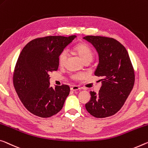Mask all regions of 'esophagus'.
<instances>
[{
    "label": "esophagus",
    "mask_w": 148,
    "mask_h": 148,
    "mask_svg": "<svg viewBox=\"0 0 148 148\" xmlns=\"http://www.w3.org/2000/svg\"><path fill=\"white\" fill-rule=\"evenodd\" d=\"M70 90L71 91H78L79 90H80V88H79L78 86H73L71 87V88H70Z\"/></svg>",
    "instance_id": "esophagus-1"
}]
</instances>
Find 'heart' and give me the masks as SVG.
Instances as JSON below:
<instances>
[{"mask_svg": "<svg viewBox=\"0 0 148 148\" xmlns=\"http://www.w3.org/2000/svg\"><path fill=\"white\" fill-rule=\"evenodd\" d=\"M75 51L76 53L78 54L79 58H81L82 60L84 62H90L92 60L93 58V53L91 51L90 47L88 45L85 43H79L75 47ZM67 51H63L62 52L60 53L58 57V62L60 65H63L64 64V62L66 60L67 58ZM82 75L80 74H74L72 76V78L74 79H79L82 78Z\"/></svg>", "mask_w": 148, "mask_h": 148, "instance_id": "heart-1", "label": "heart"}]
</instances>
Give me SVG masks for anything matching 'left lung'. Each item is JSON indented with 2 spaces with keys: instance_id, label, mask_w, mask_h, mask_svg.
<instances>
[{
  "instance_id": "8db88e82",
  "label": "left lung",
  "mask_w": 148,
  "mask_h": 148,
  "mask_svg": "<svg viewBox=\"0 0 148 148\" xmlns=\"http://www.w3.org/2000/svg\"><path fill=\"white\" fill-rule=\"evenodd\" d=\"M92 44L99 56L95 75L101 78L99 93L90 91L86 109L96 118L113 115L121 109L134 84V71L128 53L123 45L106 37H84Z\"/></svg>"
}]
</instances>
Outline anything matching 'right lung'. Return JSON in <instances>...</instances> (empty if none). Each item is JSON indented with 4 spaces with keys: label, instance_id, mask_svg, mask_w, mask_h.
I'll use <instances>...</instances> for the list:
<instances>
[{
    "label": "right lung",
    "instance_id": "right-lung-1",
    "mask_svg": "<svg viewBox=\"0 0 148 148\" xmlns=\"http://www.w3.org/2000/svg\"><path fill=\"white\" fill-rule=\"evenodd\" d=\"M76 36H47L29 42L16 62L13 82L24 107L32 114L48 118L58 113L70 93L69 86H50L49 73L57 71L58 57Z\"/></svg>",
    "mask_w": 148,
    "mask_h": 148
}]
</instances>
